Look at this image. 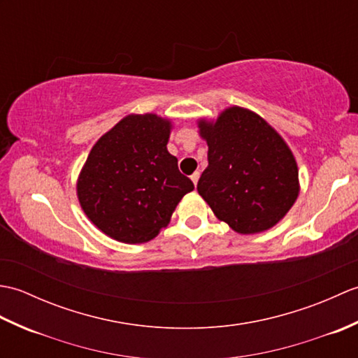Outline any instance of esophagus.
<instances>
[{
  "label": "esophagus",
  "instance_id": "obj_1",
  "mask_svg": "<svg viewBox=\"0 0 358 358\" xmlns=\"http://www.w3.org/2000/svg\"><path fill=\"white\" fill-rule=\"evenodd\" d=\"M199 178H200V172H194L192 175H191V180H192V183L196 186V183H199Z\"/></svg>",
  "mask_w": 358,
  "mask_h": 358
}]
</instances>
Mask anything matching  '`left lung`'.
<instances>
[{"label": "left lung", "mask_w": 358, "mask_h": 358, "mask_svg": "<svg viewBox=\"0 0 358 358\" xmlns=\"http://www.w3.org/2000/svg\"><path fill=\"white\" fill-rule=\"evenodd\" d=\"M196 126L209 162L196 191L215 217L241 235L280 223L300 194L299 166L283 136L241 106L201 117Z\"/></svg>", "instance_id": "obj_1"}]
</instances>
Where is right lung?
Here are the masks:
<instances>
[{
	"mask_svg": "<svg viewBox=\"0 0 358 358\" xmlns=\"http://www.w3.org/2000/svg\"><path fill=\"white\" fill-rule=\"evenodd\" d=\"M173 123L157 113H129L90 149L77 178L86 217L112 240L150 241L194 191L167 150Z\"/></svg>",
	"mask_w": 358,
	"mask_h": 358,
	"instance_id": "1",
	"label": "right lung"
}]
</instances>
